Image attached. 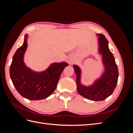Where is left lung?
Segmentation results:
<instances>
[{
	"mask_svg": "<svg viewBox=\"0 0 133 133\" xmlns=\"http://www.w3.org/2000/svg\"><path fill=\"white\" fill-rule=\"evenodd\" d=\"M98 36L99 53L102 55L104 71L101 76L88 87L80 83L81 69L76 65L73 68L76 75V84L78 93L83 97L92 101H102L113 92L118 83L119 76L118 66L113 55L108 46V41L102 34Z\"/></svg>",
	"mask_w": 133,
	"mask_h": 133,
	"instance_id": "1",
	"label": "left lung"
}]
</instances>
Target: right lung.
<instances>
[{"label": "right lung", "instance_id": "obj_1", "mask_svg": "<svg viewBox=\"0 0 133 133\" xmlns=\"http://www.w3.org/2000/svg\"><path fill=\"white\" fill-rule=\"evenodd\" d=\"M28 35L23 45L15 53L10 67V76L14 86L23 97L30 100L45 99L57 88L59 78L68 64L52 63L46 70L36 72L26 66L24 55L28 46Z\"/></svg>", "mask_w": 133, "mask_h": 133}]
</instances>
